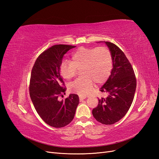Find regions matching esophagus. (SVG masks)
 I'll return each instance as SVG.
<instances>
[{
	"label": "esophagus",
	"instance_id": "34e87169",
	"mask_svg": "<svg viewBox=\"0 0 159 159\" xmlns=\"http://www.w3.org/2000/svg\"><path fill=\"white\" fill-rule=\"evenodd\" d=\"M79 98H80V102H82L84 99H85L86 98V97L85 96H83V95H79Z\"/></svg>",
	"mask_w": 159,
	"mask_h": 159
}]
</instances>
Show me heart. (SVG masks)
<instances>
[{"label":"heart","instance_id":"heart-1","mask_svg":"<svg viewBox=\"0 0 159 159\" xmlns=\"http://www.w3.org/2000/svg\"><path fill=\"white\" fill-rule=\"evenodd\" d=\"M113 56L106 46L80 48L70 61L62 62L60 71L66 80L74 78L81 70L82 75L70 85V91L81 95L90 93L94 82L102 84L107 80L113 69Z\"/></svg>","mask_w":159,"mask_h":159}]
</instances>
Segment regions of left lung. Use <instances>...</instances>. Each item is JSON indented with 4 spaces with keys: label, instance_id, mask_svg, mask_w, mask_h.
<instances>
[{
    "label": "left lung",
    "instance_id": "8db88e82",
    "mask_svg": "<svg viewBox=\"0 0 159 159\" xmlns=\"http://www.w3.org/2000/svg\"><path fill=\"white\" fill-rule=\"evenodd\" d=\"M113 56V69L106 82L100 89L108 94L98 99L92 111L95 119L104 125L119 121L127 113L135 93L137 80L132 66L123 52L115 44L105 42Z\"/></svg>",
    "mask_w": 159,
    "mask_h": 159
}]
</instances>
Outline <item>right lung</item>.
Listing matches in <instances>:
<instances>
[{"label":"right lung","mask_w":159,"mask_h":159,"mask_svg":"<svg viewBox=\"0 0 159 159\" xmlns=\"http://www.w3.org/2000/svg\"><path fill=\"white\" fill-rule=\"evenodd\" d=\"M76 46L57 44L43 52L32 68L30 80V96L38 114L46 123L61 128L73 120L79 104V97L70 94L60 101L66 88L60 68L67 52Z\"/></svg>","instance_id":"add662e5"}]
</instances>
